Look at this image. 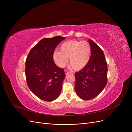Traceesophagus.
<instances>
[{
  "instance_id": "34e87169",
  "label": "esophagus",
  "mask_w": 132,
  "mask_h": 132,
  "mask_svg": "<svg viewBox=\"0 0 132 132\" xmlns=\"http://www.w3.org/2000/svg\"><path fill=\"white\" fill-rule=\"evenodd\" d=\"M69 73H70V72H69V71H67V70H65V74H68Z\"/></svg>"
}]
</instances>
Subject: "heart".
Masks as SVG:
<instances>
[{
  "instance_id": "obj_1",
  "label": "heart",
  "mask_w": 132,
  "mask_h": 132,
  "mask_svg": "<svg viewBox=\"0 0 132 132\" xmlns=\"http://www.w3.org/2000/svg\"><path fill=\"white\" fill-rule=\"evenodd\" d=\"M91 51L90 45L88 42L70 40L61 44L60 51H54L53 58L55 64L59 67H63L69 58V64L73 70L80 71L88 64Z\"/></svg>"
}]
</instances>
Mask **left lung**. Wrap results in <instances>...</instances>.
<instances>
[{
  "label": "left lung",
  "instance_id": "1",
  "mask_svg": "<svg viewBox=\"0 0 132 132\" xmlns=\"http://www.w3.org/2000/svg\"><path fill=\"white\" fill-rule=\"evenodd\" d=\"M91 57L87 66L75 73V90L84 100H92L98 95L107 84L108 66L104 54L99 46L89 39Z\"/></svg>",
  "mask_w": 132,
  "mask_h": 132
}]
</instances>
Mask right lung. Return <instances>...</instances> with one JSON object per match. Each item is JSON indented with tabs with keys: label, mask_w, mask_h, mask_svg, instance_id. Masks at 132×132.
<instances>
[{
	"label": "right lung",
	"mask_w": 132,
	"mask_h": 132,
	"mask_svg": "<svg viewBox=\"0 0 132 132\" xmlns=\"http://www.w3.org/2000/svg\"><path fill=\"white\" fill-rule=\"evenodd\" d=\"M66 38L55 36L41 39L30 51L26 61L27 85L38 98L47 102L57 99L65 77L64 70L53 59L54 49Z\"/></svg>",
	"instance_id": "1"
}]
</instances>
